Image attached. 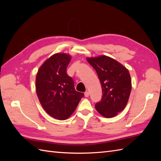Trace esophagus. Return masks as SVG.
Instances as JSON below:
<instances>
[{
    "mask_svg": "<svg viewBox=\"0 0 161 161\" xmlns=\"http://www.w3.org/2000/svg\"><path fill=\"white\" fill-rule=\"evenodd\" d=\"M84 95H85V97H88V96H89V93H88V91H86V92H85V93H84Z\"/></svg>",
    "mask_w": 161,
    "mask_h": 161,
    "instance_id": "esophagus-1",
    "label": "esophagus"
}]
</instances>
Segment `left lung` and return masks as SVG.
I'll use <instances>...</instances> for the list:
<instances>
[{
	"instance_id": "left-lung-1",
	"label": "left lung",
	"mask_w": 161,
	"mask_h": 161,
	"mask_svg": "<svg viewBox=\"0 0 161 161\" xmlns=\"http://www.w3.org/2000/svg\"><path fill=\"white\" fill-rule=\"evenodd\" d=\"M86 60L96 71L102 88V99L95 108L105 118L114 117L128 102L131 91L129 72L118 61L105 55Z\"/></svg>"
}]
</instances>
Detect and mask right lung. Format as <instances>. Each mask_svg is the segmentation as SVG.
<instances>
[{
  "label": "right lung",
  "mask_w": 161,
  "mask_h": 161,
  "mask_svg": "<svg viewBox=\"0 0 161 161\" xmlns=\"http://www.w3.org/2000/svg\"><path fill=\"white\" fill-rule=\"evenodd\" d=\"M71 56L53 54L37 72L36 92L42 107L53 118L64 120L73 114L84 93L75 89L73 78L66 73Z\"/></svg>",
  "instance_id": "add662e5"
}]
</instances>
